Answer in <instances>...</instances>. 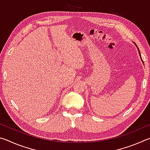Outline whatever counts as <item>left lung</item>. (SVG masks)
I'll list each match as a JSON object with an SVG mask.
<instances>
[{
	"label": "left lung",
	"instance_id": "left-lung-1",
	"mask_svg": "<svg viewBox=\"0 0 150 150\" xmlns=\"http://www.w3.org/2000/svg\"><path fill=\"white\" fill-rule=\"evenodd\" d=\"M135 45H136V44H135ZM136 46H137V45H136ZM137 47H138V46H137ZM138 52H139V56H140L141 57V55H140V53H139V49H138ZM142 58V57H141Z\"/></svg>",
	"mask_w": 150,
	"mask_h": 150
}]
</instances>
